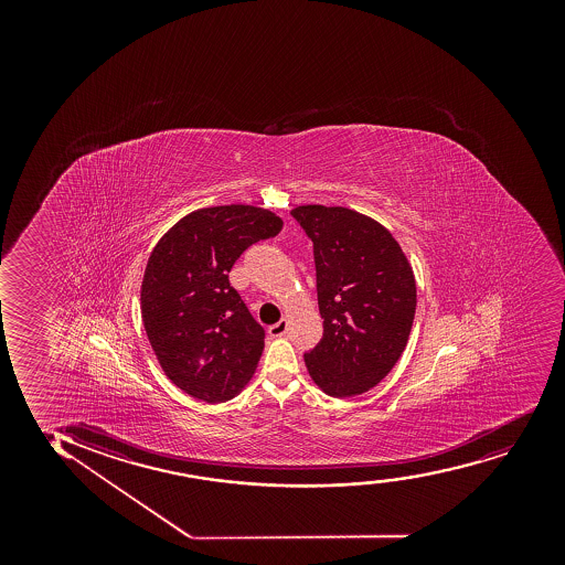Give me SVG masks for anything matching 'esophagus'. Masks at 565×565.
I'll use <instances>...</instances> for the list:
<instances>
[{
	"label": "esophagus",
	"mask_w": 565,
	"mask_h": 565,
	"mask_svg": "<svg viewBox=\"0 0 565 565\" xmlns=\"http://www.w3.org/2000/svg\"><path fill=\"white\" fill-rule=\"evenodd\" d=\"M286 331H288V322H286V320H280L277 324L269 326L267 333H269L271 338H282Z\"/></svg>",
	"instance_id": "obj_1"
}]
</instances>
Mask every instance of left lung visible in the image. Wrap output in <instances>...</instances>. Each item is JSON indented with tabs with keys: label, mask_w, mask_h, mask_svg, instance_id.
I'll return each mask as SVG.
<instances>
[{
	"label": "left lung",
	"mask_w": 565,
	"mask_h": 565,
	"mask_svg": "<svg viewBox=\"0 0 565 565\" xmlns=\"http://www.w3.org/2000/svg\"><path fill=\"white\" fill-rule=\"evenodd\" d=\"M294 218L315 247L324 333L307 352L312 383L328 396L352 397L388 375L409 341L416 280L388 230L354 209L299 205Z\"/></svg>",
	"instance_id": "obj_1"
}]
</instances>
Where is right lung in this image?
<instances>
[{"mask_svg":"<svg viewBox=\"0 0 565 565\" xmlns=\"http://www.w3.org/2000/svg\"><path fill=\"white\" fill-rule=\"evenodd\" d=\"M280 227L282 218L254 205L198 209L152 248L141 282L145 331L163 373L189 396L227 402L253 379L266 333L227 273Z\"/></svg>","mask_w":565,"mask_h":565,"instance_id":"1","label":"right lung"}]
</instances>
